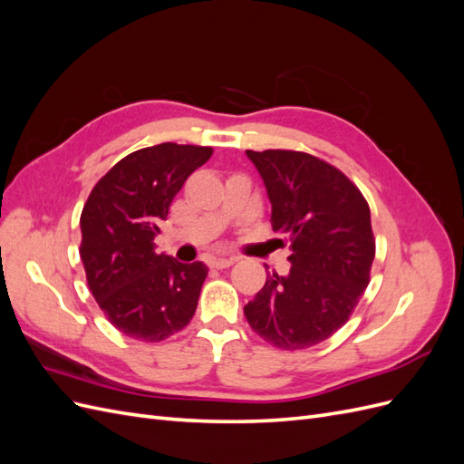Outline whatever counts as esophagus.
I'll return each mask as SVG.
<instances>
[{"mask_svg": "<svg viewBox=\"0 0 464 464\" xmlns=\"http://www.w3.org/2000/svg\"><path fill=\"white\" fill-rule=\"evenodd\" d=\"M236 261V257H215L210 259V266H213V269H227V266L234 265Z\"/></svg>", "mask_w": 464, "mask_h": 464, "instance_id": "esophagus-1", "label": "esophagus"}]
</instances>
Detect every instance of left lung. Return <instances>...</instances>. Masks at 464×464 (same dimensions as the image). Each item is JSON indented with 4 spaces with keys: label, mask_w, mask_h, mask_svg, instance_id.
<instances>
[{
    "label": "left lung",
    "mask_w": 464,
    "mask_h": 464,
    "mask_svg": "<svg viewBox=\"0 0 464 464\" xmlns=\"http://www.w3.org/2000/svg\"><path fill=\"white\" fill-rule=\"evenodd\" d=\"M273 205V230L290 240V273L266 275L246 307L263 341L302 350L353 315L375 257L370 205L339 168L302 150H246Z\"/></svg>",
    "instance_id": "8db88e82"
}]
</instances>
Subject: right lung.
<instances>
[{
    "instance_id": "obj_1",
    "label": "right lung",
    "mask_w": 464,
    "mask_h": 464,
    "mask_svg": "<svg viewBox=\"0 0 464 464\" xmlns=\"http://www.w3.org/2000/svg\"><path fill=\"white\" fill-rule=\"evenodd\" d=\"M210 154V147L178 143L139 149L96 181L82 207L79 254L89 288L111 325L135 341L168 339L198 307L207 266L157 254L152 240Z\"/></svg>"
}]
</instances>
